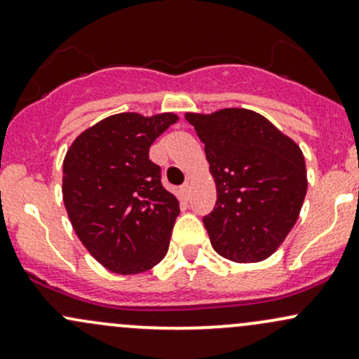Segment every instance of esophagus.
Returning <instances> with one entry per match:
<instances>
[{
    "mask_svg": "<svg viewBox=\"0 0 359 359\" xmlns=\"http://www.w3.org/2000/svg\"><path fill=\"white\" fill-rule=\"evenodd\" d=\"M189 193H191V186L189 184H184V186L180 187V194L184 196V200H189Z\"/></svg>",
    "mask_w": 359,
    "mask_h": 359,
    "instance_id": "esophagus-1",
    "label": "esophagus"
}]
</instances>
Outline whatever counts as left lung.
<instances>
[{"mask_svg": "<svg viewBox=\"0 0 359 359\" xmlns=\"http://www.w3.org/2000/svg\"><path fill=\"white\" fill-rule=\"evenodd\" d=\"M186 119L215 180V208L203 219L213 250L238 264L266 260L299 219L307 193L302 151L255 111L226 107Z\"/></svg>", "mask_w": 359, "mask_h": 359, "instance_id": "left-lung-1", "label": "left lung"}]
</instances>
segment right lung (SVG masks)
Instances as JSON below:
<instances>
[{
  "instance_id": "obj_1",
  "label": "right lung",
  "mask_w": 359,
  "mask_h": 359,
  "mask_svg": "<svg viewBox=\"0 0 359 359\" xmlns=\"http://www.w3.org/2000/svg\"><path fill=\"white\" fill-rule=\"evenodd\" d=\"M179 116L119 112L79 133L67 149L62 198L76 236L118 274L149 271L168 252L179 200L149 159L154 140Z\"/></svg>"
}]
</instances>
